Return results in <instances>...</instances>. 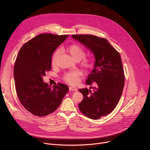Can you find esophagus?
Returning a JSON list of instances; mask_svg holds the SVG:
<instances>
[{
  "instance_id": "obj_1",
  "label": "esophagus",
  "mask_w": 150,
  "mask_h": 150,
  "mask_svg": "<svg viewBox=\"0 0 150 150\" xmlns=\"http://www.w3.org/2000/svg\"><path fill=\"white\" fill-rule=\"evenodd\" d=\"M69 90L75 91H76L78 90V89L76 87H69Z\"/></svg>"
}]
</instances>
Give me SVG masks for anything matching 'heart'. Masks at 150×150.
Masks as SVG:
<instances>
[{
    "instance_id": "heart-1",
    "label": "heart",
    "mask_w": 150,
    "mask_h": 150,
    "mask_svg": "<svg viewBox=\"0 0 150 150\" xmlns=\"http://www.w3.org/2000/svg\"><path fill=\"white\" fill-rule=\"evenodd\" d=\"M67 52L70 55L71 58L76 61H79L82 60L85 56V51L83 48L77 44H74L69 46L66 49ZM60 51L57 50L53 56L52 63L53 65H55L57 57L59 55ZM82 65L85 69H89L91 68V63L88 60L85 59L82 63ZM81 72L79 71H73L67 73L64 76V79L68 83L75 85L79 81V76Z\"/></svg>"
}]
</instances>
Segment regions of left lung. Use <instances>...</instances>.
<instances>
[{
    "mask_svg": "<svg viewBox=\"0 0 150 150\" xmlns=\"http://www.w3.org/2000/svg\"><path fill=\"white\" fill-rule=\"evenodd\" d=\"M71 37L86 47L95 58L94 68L86 80L87 85L94 83L95 87L79 90L83 98L78 107L84 115L98 119L110 114L121 97L125 83L121 57L105 38L93 35Z\"/></svg>",
    "mask_w": 150,
    "mask_h": 150,
    "instance_id": "8db88e82",
    "label": "left lung"
}]
</instances>
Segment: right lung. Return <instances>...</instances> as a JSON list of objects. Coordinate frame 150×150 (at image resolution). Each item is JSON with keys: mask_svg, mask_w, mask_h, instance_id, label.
<instances>
[{"mask_svg": "<svg viewBox=\"0 0 150 150\" xmlns=\"http://www.w3.org/2000/svg\"><path fill=\"white\" fill-rule=\"evenodd\" d=\"M68 35L41 34L25 43L19 51L13 74L18 97L24 108L37 116L54 112L69 90L67 85H49L42 77L52 68V57Z\"/></svg>", "mask_w": 150, "mask_h": 150, "instance_id": "1", "label": "right lung"}]
</instances>
